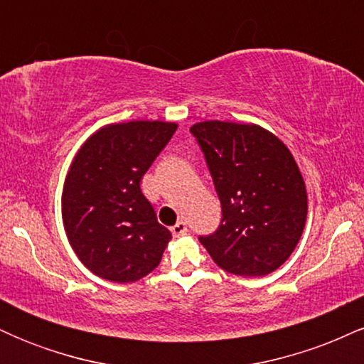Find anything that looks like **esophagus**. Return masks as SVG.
I'll return each instance as SVG.
<instances>
[{
  "mask_svg": "<svg viewBox=\"0 0 364 364\" xmlns=\"http://www.w3.org/2000/svg\"><path fill=\"white\" fill-rule=\"evenodd\" d=\"M171 232H173L174 236H181V235H186L188 232V225L186 223H183V220H179V223H176L171 228Z\"/></svg>",
  "mask_w": 364,
  "mask_h": 364,
  "instance_id": "1",
  "label": "esophagus"
}]
</instances>
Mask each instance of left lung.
Segmentation results:
<instances>
[{
    "instance_id": "left-lung-1",
    "label": "left lung",
    "mask_w": 364,
    "mask_h": 364,
    "mask_svg": "<svg viewBox=\"0 0 364 364\" xmlns=\"http://www.w3.org/2000/svg\"><path fill=\"white\" fill-rule=\"evenodd\" d=\"M205 156L223 219L200 236L220 269L245 277L277 270L294 252L308 214L298 164L274 133L258 124L202 121L190 128Z\"/></svg>"
}]
</instances>
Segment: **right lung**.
<instances>
[{
  "mask_svg": "<svg viewBox=\"0 0 364 364\" xmlns=\"http://www.w3.org/2000/svg\"><path fill=\"white\" fill-rule=\"evenodd\" d=\"M176 128L168 121L106 124L75 156L63 186V224L92 274L135 282L161 263L173 236L157 223L140 181Z\"/></svg>",
  "mask_w": 364,
  "mask_h": 364,
  "instance_id": "1",
  "label": "right lung"
}]
</instances>
